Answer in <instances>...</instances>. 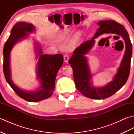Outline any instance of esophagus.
I'll use <instances>...</instances> for the list:
<instances>
[{
    "label": "esophagus",
    "instance_id": "34e87169",
    "mask_svg": "<svg viewBox=\"0 0 134 134\" xmlns=\"http://www.w3.org/2000/svg\"><path fill=\"white\" fill-rule=\"evenodd\" d=\"M69 56H67L66 55L64 56V61L65 63H67L69 62Z\"/></svg>",
    "mask_w": 134,
    "mask_h": 134
}]
</instances>
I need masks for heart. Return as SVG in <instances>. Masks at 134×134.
I'll return each instance as SVG.
<instances>
[{
  "instance_id": "1",
  "label": "heart",
  "mask_w": 134,
  "mask_h": 134,
  "mask_svg": "<svg viewBox=\"0 0 134 134\" xmlns=\"http://www.w3.org/2000/svg\"><path fill=\"white\" fill-rule=\"evenodd\" d=\"M81 33L80 32H78L77 33H76L75 35V40H74V41H72V42L71 43V45H74L75 42L76 41H77L78 40H79L81 38Z\"/></svg>"
}]
</instances>
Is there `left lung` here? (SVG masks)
Here are the masks:
<instances>
[{
    "instance_id": "left-lung-1",
    "label": "left lung",
    "mask_w": 134,
    "mask_h": 134,
    "mask_svg": "<svg viewBox=\"0 0 134 134\" xmlns=\"http://www.w3.org/2000/svg\"><path fill=\"white\" fill-rule=\"evenodd\" d=\"M95 35L74 51L69 62L73 69L74 79L77 89L87 98L104 99L110 97L123 87L130 74L132 46L127 31L123 25L112 20L101 21ZM104 33L115 34L121 36L125 44V52L117 72L113 81L105 86L96 87L92 85V76L86 55L95 43V38Z\"/></svg>"
}]
</instances>
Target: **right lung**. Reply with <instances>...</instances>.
I'll return each mask as SVG.
<instances>
[{"instance_id":"add662e5","label":"right lung","mask_w":134,"mask_h":134,"mask_svg":"<svg viewBox=\"0 0 134 134\" xmlns=\"http://www.w3.org/2000/svg\"><path fill=\"white\" fill-rule=\"evenodd\" d=\"M36 31L34 25L25 22H19L11 30V34L3 48V71L7 83L18 96L29 102H37L49 98L55 89L56 76L63 63V56L61 54H43L40 44L35 42V52L37 60L36 79L39 86L35 90H26L19 88L11 79L10 54L16 43L29 37V33Z\"/></svg>"}]
</instances>
